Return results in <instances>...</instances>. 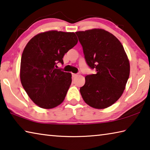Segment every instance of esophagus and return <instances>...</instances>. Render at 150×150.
Masks as SVG:
<instances>
[{"mask_svg":"<svg viewBox=\"0 0 150 150\" xmlns=\"http://www.w3.org/2000/svg\"><path fill=\"white\" fill-rule=\"evenodd\" d=\"M78 75L79 74H77V73H72V77L73 78H75V77H77V76H78Z\"/></svg>","mask_w":150,"mask_h":150,"instance_id":"obj_1","label":"esophagus"}]
</instances>
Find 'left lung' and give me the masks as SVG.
Here are the masks:
<instances>
[{
	"label": "left lung",
	"instance_id": "1",
	"mask_svg": "<svg viewBox=\"0 0 150 150\" xmlns=\"http://www.w3.org/2000/svg\"><path fill=\"white\" fill-rule=\"evenodd\" d=\"M75 34L87 65L96 71L86 76L81 95L91 107L107 108L122 95L130 75V63L123 45L115 35L103 29Z\"/></svg>",
	"mask_w": 150,
	"mask_h": 150
}]
</instances>
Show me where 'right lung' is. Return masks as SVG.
Listing matches in <instances>:
<instances>
[{
	"instance_id": "obj_1",
	"label": "right lung",
	"mask_w": 150,
	"mask_h": 150,
	"mask_svg": "<svg viewBox=\"0 0 150 150\" xmlns=\"http://www.w3.org/2000/svg\"><path fill=\"white\" fill-rule=\"evenodd\" d=\"M75 33L52 30L37 34L23 51L20 81L28 95L42 108H53L65 99L71 74L56 69L63 57L77 44Z\"/></svg>"
}]
</instances>
